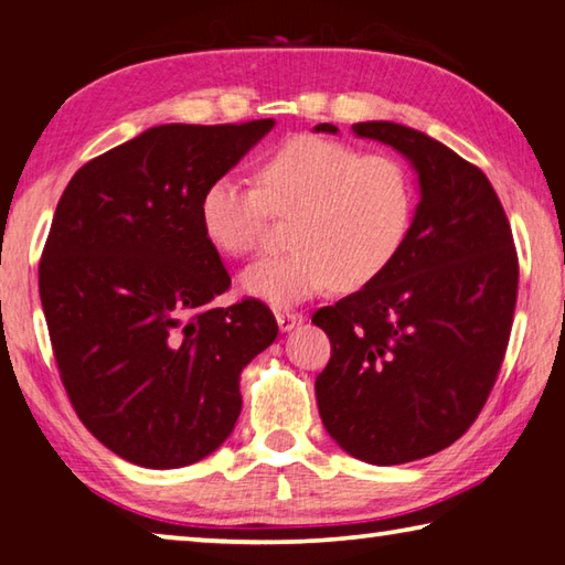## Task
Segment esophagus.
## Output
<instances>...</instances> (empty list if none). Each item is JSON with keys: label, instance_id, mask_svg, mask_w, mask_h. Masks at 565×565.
Returning a JSON list of instances; mask_svg holds the SVG:
<instances>
[{"label": "esophagus", "instance_id": "obj_1", "mask_svg": "<svg viewBox=\"0 0 565 565\" xmlns=\"http://www.w3.org/2000/svg\"><path fill=\"white\" fill-rule=\"evenodd\" d=\"M303 321L306 317L299 311H276V323H279L281 331H291L296 327H301Z\"/></svg>", "mask_w": 565, "mask_h": 565}]
</instances>
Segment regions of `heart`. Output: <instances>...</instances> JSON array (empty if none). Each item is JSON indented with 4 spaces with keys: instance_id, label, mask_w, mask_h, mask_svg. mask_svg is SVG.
Here are the masks:
<instances>
[{
    "instance_id": "obj_1",
    "label": "heart",
    "mask_w": 565,
    "mask_h": 565,
    "mask_svg": "<svg viewBox=\"0 0 565 565\" xmlns=\"http://www.w3.org/2000/svg\"><path fill=\"white\" fill-rule=\"evenodd\" d=\"M271 214H294V252L244 269L246 296L281 309L333 286L353 291L404 252L416 214L414 177L386 151L361 154L347 141L301 134L259 161L256 186L222 174L199 196V224L224 256L254 254Z\"/></svg>"
}]
</instances>
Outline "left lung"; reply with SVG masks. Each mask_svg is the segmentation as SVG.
<instances>
[{"instance_id": "left-lung-1", "label": "left lung", "mask_w": 565, "mask_h": 565, "mask_svg": "<svg viewBox=\"0 0 565 565\" xmlns=\"http://www.w3.org/2000/svg\"><path fill=\"white\" fill-rule=\"evenodd\" d=\"M351 129L408 161L418 204L391 269L313 313L331 339L317 404L343 451L396 466L444 451L483 408L509 347L519 259L481 169L404 124ZM313 131L339 134L333 124Z\"/></svg>"}]
</instances>
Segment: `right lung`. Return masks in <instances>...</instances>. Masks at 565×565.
<instances>
[{
    "label": "right lung",
    "instance_id": "1",
    "mask_svg": "<svg viewBox=\"0 0 565 565\" xmlns=\"http://www.w3.org/2000/svg\"><path fill=\"white\" fill-rule=\"evenodd\" d=\"M159 124L66 184L40 264L62 384L82 424L145 468L214 454L242 414L238 379L279 327L262 301L214 306L228 271L199 196L274 129Z\"/></svg>",
    "mask_w": 565,
    "mask_h": 565
}]
</instances>
